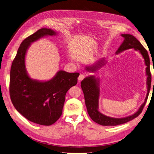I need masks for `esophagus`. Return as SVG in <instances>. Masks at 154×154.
<instances>
[{
	"mask_svg": "<svg viewBox=\"0 0 154 154\" xmlns=\"http://www.w3.org/2000/svg\"><path fill=\"white\" fill-rule=\"evenodd\" d=\"M86 74L85 73H81V74H80V75L79 76V78H78V79H79V81H82V80L86 77Z\"/></svg>",
	"mask_w": 154,
	"mask_h": 154,
	"instance_id": "esophagus-1",
	"label": "esophagus"
}]
</instances>
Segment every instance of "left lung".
I'll return each instance as SVG.
<instances>
[{"label":"left lung","mask_w":154,"mask_h":154,"mask_svg":"<svg viewBox=\"0 0 154 154\" xmlns=\"http://www.w3.org/2000/svg\"><path fill=\"white\" fill-rule=\"evenodd\" d=\"M122 36L125 38V39L123 43L116 51V53L130 48L138 50L141 53L142 55L145 60V63L146 66V75L148 76L146 83H147L148 85V92L145 102L140 106L138 111L135 112L134 115L123 118H111L103 115L102 113L98 111V99L99 96V89L98 88L99 85L97 82L98 81H97V80L94 76H90L85 78L81 82V88L84 92L85 103L88 114L94 122L103 126H116L122 125L131 121V120L140 115L144 108L146 101H147L150 90L152 76L150 70V58L147 51L135 36L128 34H123L122 35ZM98 65H100L99 64ZM97 66L99 67V66H93L92 67H88L87 70L88 71H95L97 69Z\"/></svg>","instance_id":"1"}]
</instances>
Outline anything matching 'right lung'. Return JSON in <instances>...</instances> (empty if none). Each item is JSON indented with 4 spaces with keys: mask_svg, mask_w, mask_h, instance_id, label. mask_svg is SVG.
Here are the masks:
<instances>
[{
    "mask_svg": "<svg viewBox=\"0 0 154 154\" xmlns=\"http://www.w3.org/2000/svg\"><path fill=\"white\" fill-rule=\"evenodd\" d=\"M50 29L42 28L23 40L12 62L9 82L11 101L16 110L30 122L49 126L60 118L70 88L77 83L79 73L63 70L49 81L39 82L31 79L25 69L26 52L30 43L44 36L55 35Z\"/></svg>",
    "mask_w": 154,
    "mask_h": 154,
    "instance_id": "1",
    "label": "right lung"
}]
</instances>
